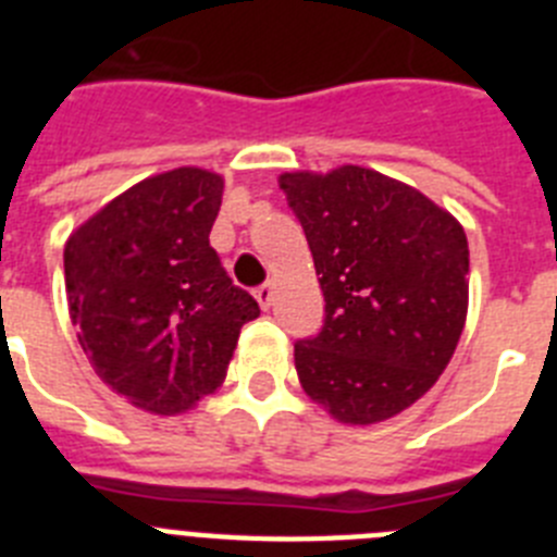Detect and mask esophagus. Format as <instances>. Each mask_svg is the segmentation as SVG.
<instances>
[{
  "mask_svg": "<svg viewBox=\"0 0 557 557\" xmlns=\"http://www.w3.org/2000/svg\"><path fill=\"white\" fill-rule=\"evenodd\" d=\"M256 301H259V307L262 309H268L270 304H273V295H275V289H273V284H262V287H256Z\"/></svg>",
  "mask_w": 557,
  "mask_h": 557,
  "instance_id": "1",
  "label": "esophagus"
}]
</instances>
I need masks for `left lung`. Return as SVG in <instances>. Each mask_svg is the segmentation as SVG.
<instances>
[{"instance_id": "left-lung-1", "label": "left lung", "mask_w": 557, "mask_h": 557, "mask_svg": "<svg viewBox=\"0 0 557 557\" xmlns=\"http://www.w3.org/2000/svg\"><path fill=\"white\" fill-rule=\"evenodd\" d=\"M326 318L295 343L309 398L343 424H379L449 366L469 309V243L449 211L366 166L284 172Z\"/></svg>"}]
</instances>
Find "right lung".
I'll list each match as a JSON object with an SVG mask.
<instances>
[{
    "label": "right lung",
    "mask_w": 557,
    "mask_h": 557,
    "mask_svg": "<svg viewBox=\"0 0 557 557\" xmlns=\"http://www.w3.org/2000/svg\"><path fill=\"white\" fill-rule=\"evenodd\" d=\"M220 203V175L178 166L122 191L63 248L69 314L88 362L156 416L218 391L239 329L259 318L209 245Z\"/></svg>",
    "instance_id": "right-lung-1"
}]
</instances>
